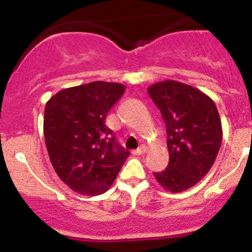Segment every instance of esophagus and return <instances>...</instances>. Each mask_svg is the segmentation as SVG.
<instances>
[{"instance_id":"esophagus-1","label":"esophagus","mask_w":252,"mask_h":252,"mask_svg":"<svg viewBox=\"0 0 252 252\" xmlns=\"http://www.w3.org/2000/svg\"><path fill=\"white\" fill-rule=\"evenodd\" d=\"M145 152H146V147H145L144 145H142V146L139 147V149L134 150L133 154H134V155H142V154H145Z\"/></svg>"}]
</instances>
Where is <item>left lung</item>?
Here are the masks:
<instances>
[{
    "label": "left lung",
    "instance_id": "left-lung-1",
    "mask_svg": "<svg viewBox=\"0 0 252 252\" xmlns=\"http://www.w3.org/2000/svg\"><path fill=\"white\" fill-rule=\"evenodd\" d=\"M147 91L166 124L169 154L167 168L154 174L168 191H184L208 173L220 151L217 107L202 91L175 80L154 84Z\"/></svg>",
    "mask_w": 252,
    "mask_h": 252
}]
</instances>
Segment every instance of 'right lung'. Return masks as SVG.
<instances>
[{"label": "right lung", "mask_w": 252, "mask_h": 252, "mask_svg": "<svg viewBox=\"0 0 252 252\" xmlns=\"http://www.w3.org/2000/svg\"><path fill=\"white\" fill-rule=\"evenodd\" d=\"M126 86L94 81L64 89L45 107L44 135L56 173L73 191L96 196L107 191L129 151L106 126Z\"/></svg>", "instance_id": "right-lung-1"}]
</instances>
